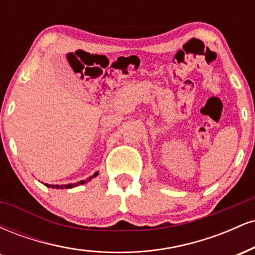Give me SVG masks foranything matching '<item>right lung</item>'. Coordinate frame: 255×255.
I'll use <instances>...</instances> for the list:
<instances>
[{
	"instance_id": "1",
	"label": "right lung",
	"mask_w": 255,
	"mask_h": 255,
	"mask_svg": "<svg viewBox=\"0 0 255 255\" xmlns=\"http://www.w3.org/2000/svg\"><path fill=\"white\" fill-rule=\"evenodd\" d=\"M98 175V171L97 172H95V174L92 175V176H90L89 178H87V180H83V181H80V182H77V183H69V184H48V183H44L45 184L46 187H50V188H56V189H58V188H61V189H63V188H66V189H69V188H73V187H77V186H80V184H84V183H86V182H89V181H91L92 180L93 177H96Z\"/></svg>"
}]
</instances>
